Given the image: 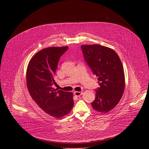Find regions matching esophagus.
I'll list each match as a JSON object with an SVG mask.
<instances>
[{
  "mask_svg": "<svg viewBox=\"0 0 149 149\" xmlns=\"http://www.w3.org/2000/svg\"><path fill=\"white\" fill-rule=\"evenodd\" d=\"M83 92H78V91H75L74 92V95L76 96H77V97H79L81 95H82Z\"/></svg>",
  "mask_w": 149,
  "mask_h": 149,
  "instance_id": "34e87169",
  "label": "esophagus"
}]
</instances>
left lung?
<instances>
[{
  "label": "left lung",
  "instance_id": "1",
  "mask_svg": "<svg viewBox=\"0 0 149 149\" xmlns=\"http://www.w3.org/2000/svg\"><path fill=\"white\" fill-rule=\"evenodd\" d=\"M84 58L93 73L98 77L100 85L96 91L95 100L91 103L93 109L107 113L116 106L125 90L123 66L117 53L104 46H81Z\"/></svg>",
  "mask_w": 149,
  "mask_h": 149
}]
</instances>
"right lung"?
I'll return each instance as SVG.
<instances>
[{
	"label": "right lung",
	"instance_id": "obj_1",
	"mask_svg": "<svg viewBox=\"0 0 149 149\" xmlns=\"http://www.w3.org/2000/svg\"><path fill=\"white\" fill-rule=\"evenodd\" d=\"M68 49H43L32 57L27 68V86L32 99L46 113L56 118L68 114L74 105L72 93L52 88L56 84L54 75L58 61Z\"/></svg>",
	"mask_w": 149,
	"mask_h": 149
}]
</instances>
